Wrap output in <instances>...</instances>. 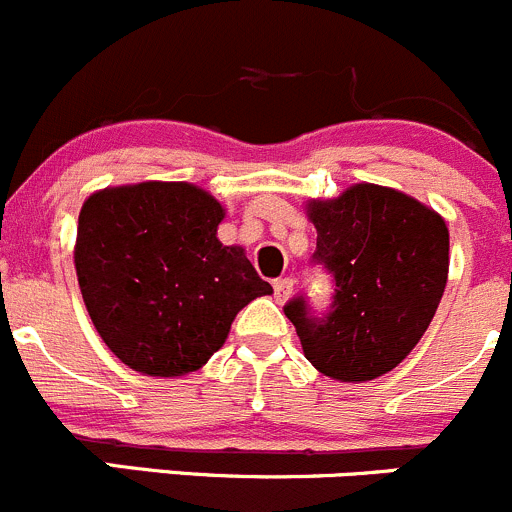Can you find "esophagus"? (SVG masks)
<instances>
[{"label": "esophagus", "instance_id": "1", "mask_svg": "<svg viewBox=\"0 0 512 512\" xmlns=\"http://www.w3.org/2000/svg\"><path fill=\"white\" fill-rule=\"evenodd\" d=\"M292 292H295V282H292L290 277L275 282V300L277 302H287L292 297Z\"/></svg>", "mask_w": 512, "mask_h": 512}]
</instances>
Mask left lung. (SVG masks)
Listing matches in <instances>:
<instances>
[{"instance_id": "left-lung-1", "label": "left lung", "mask_w": 512, "mask_h": 512, "mask_svg": "<svg viewBox=\"0 0 512 512\" xmlns=\"http://www.w3.org/2000/svg\"><path fill=\"white\" fill-rule=\"evenodd\" d=\"M315 260L335 277L325 320L302 297L285 305L307 360L337 382H367L398 367L433 322L450 267L443 215L393 187H347L307 200Z\"/></svg>"}]
</instances>
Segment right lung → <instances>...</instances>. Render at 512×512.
Wrapping results in <instances>:
<instances>
[{
    "label": "right lung",
    "mask_w": 512,
    "mask_h": 512,
    "mask_svg": "<svg viewBox=\"0 0 512 512\" xmlns=\"http://www.w3.org/2000/svg\"><path fill=\"white\" fill-rule=\"evenodd\" d=\"M225 207L190 182L92 192L79 210L74 270L92 325L127 367L200 370L255 297L272 295L245 247L222 245Z\"/></svg>",
    "instance_id": "obj_1"
}]
</instances>
